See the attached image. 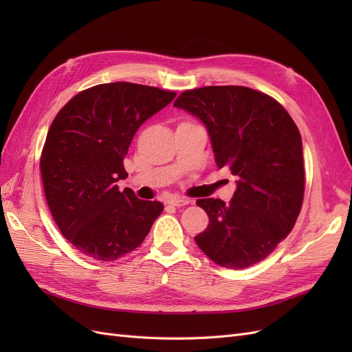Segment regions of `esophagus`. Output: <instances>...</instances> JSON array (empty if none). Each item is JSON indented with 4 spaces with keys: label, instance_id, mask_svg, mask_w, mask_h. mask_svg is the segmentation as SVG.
<instances>
[{
    "label": "esophagus",
    "instance_id": "1",
    "mask_svg": "<svg viewBox=\"0 0 352 352\" xmlns=\"http://www.w3.org/2000/svg\"><path fill=\"white\" fill-rule=\"evenodd\" d=\"M167 202H168L170 206H175V207H182V206H186V204H189L190 199H188V198H179V197H172V198H170Z\"/></svg>",
    "mask_w": 352,
    "mask_h": 352
}]
</instances>
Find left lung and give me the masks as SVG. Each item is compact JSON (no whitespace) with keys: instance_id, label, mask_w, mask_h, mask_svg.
<instances>
[{"instance_id":"8db88e82","label":"left lung","mask_w":352,"mask_h":352,"mask_svg":"<svg viewBox=\"0 0 352 352\" xmlns=\"http://www.w3.org/2000/svg\"><path fill=\"white\" fill-rule=\"evenodd\" d=\"M206 124L219 168L236 176L226 204L198 199L210 219L199 250L226 269L260 263L289 235L304 198L301 135L274 98L247 87H204L175 101Z\"/></svg>"}]
</instances>
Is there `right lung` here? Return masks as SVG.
<instances>
[{
  "label": "right lung",
  "mask_w": 352,
  "mask_h": 352,
  "mask_svg": "<svg viewBox=\"0 0 352 352\" xmlns=\"http://www.w3.org/2000/svg\"><path fill=\"white\" fill-rule=\"evenodd\" d=\"M176 92L114 82L82 91L56 116L41 155V176L52 219L79 252L114 261L140 247L160 201L136 198L123 158L140 126L173 101Z\"/></svg>",
  "instance_id": "obj_1"
}]
</instances>
